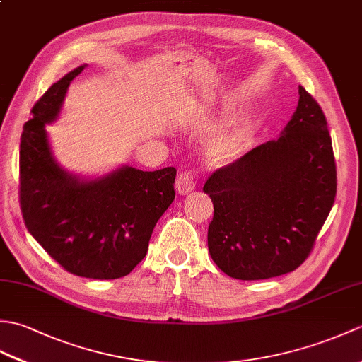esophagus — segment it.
<instances>
[{
    "instance_id": "34e87169",
    "label": "esophagus",
    "mask_w": 362,
    "mask_h": 362,
    "mask_svg": "<svg viewBox=\"0 0 362 362\" xmlns=\"http://www.w3.org/2000/svg\"><path fill=\"white\" fill-rule=\"evenodd\" d=\"M196 187V177L193 171H182L175 179V189L179 194H188Z\"/></svg>"
}]
</instances>
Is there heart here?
Returning <instances> with one entry per match:
<instances>
[{
    "instance_id": "1",
    "label": "heart",
    "mask_w": 362,
    "mask_h": 362,
    "mask_svg": "<svg viewBox=\"0 0 362 362\" xmlns=\"http://www.w3.org/2000/svg\"><path fill=\"white\" fill-rule=\"evenodd\" d=\"M210 119V115H201L196 122L199 126H205L209 124ZM241 141V130L238 127H230L224 130V132H221L211 138L209 148H206V156H209V160L214 165L230 163V161L235 160L238 157V153H240Z\"/></svg>"
}]
</instances>
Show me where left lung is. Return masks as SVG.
Listing matches in <instances>:
<instances>
[{"mask_svg":"<svg viewBox=\"0 0 362 362\" xmlns=\"http://www.w3.org/2000/svg\"><path fill=\"white\" fill-rule=\"evenodd\" d=\"M283 134L216 169L204 191L213 202L209 250L236 280L296 271L310 257L334 204L336 161L325 115L298 86Z\"/></svg>","mask_w":362,"mask_h":362,"instance_id":"1","label":"left lung"}]
</instances>
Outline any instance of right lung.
<instances>
[{"mask_svg":"<svg viewBox=\"0 0 362 362\" xmlns=\"http://www.w3.org/2000/svg\"><path fill=\"white\" fill-rule=\"evenodd\" d=\"M86 65L65 74L34 104L20 143V209L28 232L73 275L126 276L148 252L152 230L174 201L175 168L132 166L81 182L51 156L45 124L57 118L66 90Z\"/></svg>","mask_w":362,"mask_h":362,"instance_id":"right-lung-1","label":"right lung"}]
</instances>
